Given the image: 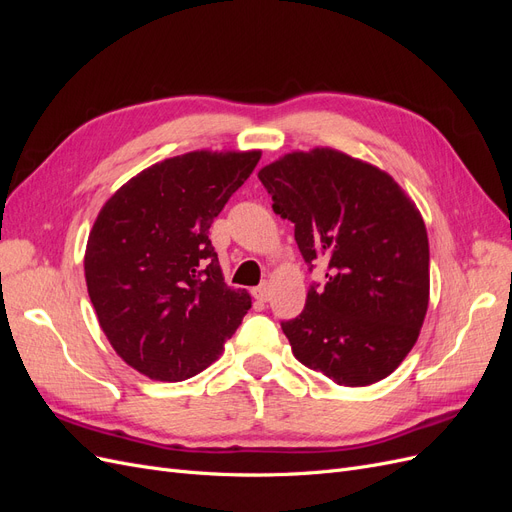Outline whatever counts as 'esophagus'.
<instances>
[{
    "mask_svg": "<svg viewBox=\"0 0 512 512\" xmlns=\"http://www.w3.org/2000/svg\"><path fill=\"white\" fill-rule=\"evenodd\" d=\"M252 294H254V299H256V301H260V303H267V301H269V284H260L258 288H254V290H252Z\"/></svg>",
    "mask_w": 512,
    "mask_h": 512,
    "instance_id": "1",
    "label": "esophagus"
}]
</instances>
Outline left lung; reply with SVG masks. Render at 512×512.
<instances>
[{
	"mask_svg": "<svg viewBox=\"0 0 512 512\" xmlns=\"http://www.w3.org/2000/svg\"><path fill=\"white\" fill-rule=\"evenodd\" d=\"M258 179L294 224L307 265L329 267L301 316L282 322L292 354L342 386L391 376L429 305L427 228L414 200L382 168L331 147L286 153Z\"/></svg>",
	"mask_w": 512,
	"mask_h": 512,
	"instance_id": "obj_1",
	"label": "left lung"
}]
</instances>
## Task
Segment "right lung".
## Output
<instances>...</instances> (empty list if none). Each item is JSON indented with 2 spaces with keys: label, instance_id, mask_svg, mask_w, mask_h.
<instances>
[{
  "label": "right lung",
  "instance_id": "right-lung-1",
  "mask_svg": "<svg viewBox=\"0 0 512 512\" xmlns=\"http://www.w3.org/2000/svg\"><path fill=\"white\" fill-rule=\"evenodd\" d=\"M260 149H198L151 164L102 205L85 282L108 344L138 374L181 382L207 369L252 297L224 282L209 228Z\"/></svg>",
  "mask_w": 512,
  "mask_h": 512
}]
</instances>
